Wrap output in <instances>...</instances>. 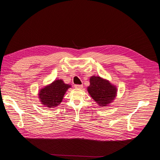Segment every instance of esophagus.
<instances>
[{"instance_id": "obj_1", "label": "esophagus", "mask_w": 160, "mask_h": 160, "mask_svg": "<svg viewBox=\"0 0 160 160\" xmlns=\"http://www.w3.org/2000/svg\"><path fill=\"white\" fill-rule=\"evenodd\" d=\"M75 88H76V89H81L82 88H83V85H75Z\"/></svg>"}]
</instances>
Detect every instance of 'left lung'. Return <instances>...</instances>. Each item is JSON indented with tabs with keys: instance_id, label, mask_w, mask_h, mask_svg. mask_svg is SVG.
I'll return each instance as SVG.
<instances>
[{
	"instance_id": "left-lung-1",
	"label": "left lung",
	"mask_w": 160,
	"mask_h": 160,
	"mask_svg": "<svg viewBox=\"0 0 160 160\" xmlns=\"http://www.w3.org/2000/svg\"><path fill=\"white\" fill-rule=\"evenodd\" d=\"M88 91L90 96L100 107H105L113 102L117 97L118 89L115 85L99 76L93 75L89 79Z\"/></svg>"
}]
</instances>
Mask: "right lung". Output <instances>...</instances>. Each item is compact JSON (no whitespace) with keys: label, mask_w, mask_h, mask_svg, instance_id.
<instances>
[{"label":"right lung","mask_w":160,"mask_h":160,"mask_svg":"<svg viewBox=\"0 0 160 160\" xmlns=\"http://www.w3.org/2000/svg\"><path fill=\"white\" fill-rule=\"evenodd\" d=\"M71 88V85L65 83L62 79H56L39 90L38 99L44 107L55 108L60 105L67 91Z\"/></svg>","instance_id":"add662e5"}]
</instances>
